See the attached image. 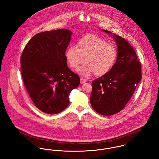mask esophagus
Masks as SVG:
<instances>
[{
	"mask_svg": "<svg viewBox=\"0 0 159 159\" xmlns=\"http://www.w3.org/2000/svg\"><path fill=\"white\" fill-rule=\"evenodd\" d=\"M87 82V80H85V79H84V78H81V80H80V83H81V84H84V83H86Z\"/></svg>",
	"mask_w": 159,
	"mask_h": 159,
	"instance_id": "1",
	"label": "esophagus"
}]
</instances>
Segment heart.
Here are the masks:
<instances>
[{
  "instance_id": "obj_1",
  "label": "heart",
  "mask_w": 159,
  "mask_h": 159,
  "mask_svg": "<svg viewBox=\"0 0 159 159\" xmlns=\"http://www.w3.org/2000/svg\"><path fill=\"white\" fill-rule=\"evenodd\" d=\"M117 55L113 45L93 34L83 36L77 42V48L70 46L65 52L66 60L72 68H77L84 58L86 63L77 69L83 76L93 73L98 76L105 75L113 67Z\"/></svg>"
}]
</instances>
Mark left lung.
<instances>
[{
  "label": "left lung",
  "mask_w": 159,
  "mask_h": 159,
  "mask_svg": "<svg viewBox=\"0 0 159 159\" xmlns=\"http://www.w3.org/2000/svg\"><path fill=\"white\" fill-rule=\"evenodd\" d=\"M113 36L117 46L116 62L108 73L92 81L90 98L93 109L103 116L120 111L142 77L141 65L134 48L124 39L116 34Z\"/></svg>",
  "instance_id": "left-lung-1"
}]
</instances>
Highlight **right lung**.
<instances>
[{"mask_svg": "<svg viewBox=\"0 0 159 159\" xmlns=\"http://www.w3.org/2000/svg\"><path fill=\"white\" fill-rule=\"evenodd\" d=\"M71 34L66 29L38 33L23 50L20 61L24 86L36 107L45 113L64 111L70 93L80 83L65 57Z\"/></svg>", "mask_w": 159, "mask_h": 159, "instance_id": "1", "label": "right lung"}]
</instances>
